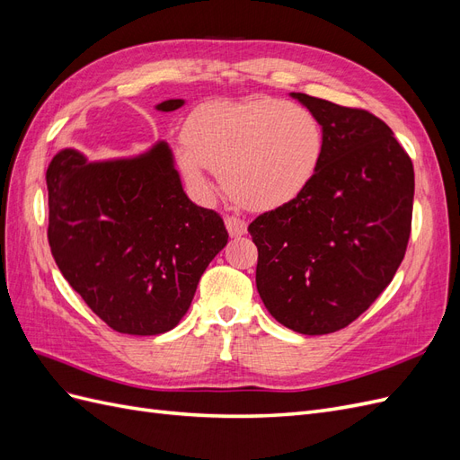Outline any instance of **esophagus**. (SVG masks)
<instances>
[{
    "mask_svg": "<svg viewBox=\"0 0 460 460\" xmlns=\"http://www.w3.org/2000/svg\"><path fill=\"white\" fill-rule=\"evenodd\" d=\"M225 225H226V230L230 234V238H242V235L247 234V222L242 220V218L226 217L225 218Z\"/></svg>",
    "mask_w": 460,
    "mask_h": 460,
    "instance_id": "1",
    "label": "esophagus"
}]
</instances>
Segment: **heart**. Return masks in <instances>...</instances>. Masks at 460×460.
Returning a JSON list of instances; mask_svg holds the SVG:
<instances>
[{"instance_id": "heart-1", "label": "heart", "mask_w": 460, "mask_h": 460, "mask_svg": "<svg viewBox=\"0 0 460 460\" xmlns=\"http://www.w3.org/2000/svg\"><path fill=\"white\" fill-rule=\"evenodd\" d=\"M178 166L199 191H211L207 169L249 211L269 213L301 198L324 157L320 120L280 100L213 102L190 115Z\"/></svg>"}]
</instances>
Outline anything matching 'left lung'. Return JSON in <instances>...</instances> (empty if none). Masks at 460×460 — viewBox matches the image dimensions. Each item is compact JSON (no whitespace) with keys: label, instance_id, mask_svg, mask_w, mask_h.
Wrapping results in <instances>:
<instances>
[{"label":"left lung","instance_id":"8db88e82","mask_svg":"<svg viewBox=\"0 0 460 460\" xmlns=\"http://www.w3.org/2000/svg\"><path fill=\"white\" fill-rule=\"evenodd\" d=\"M320 120L324 157L301 198L257 217V291L286 328L323 336L363 314L394 280L411 234L414 169L384 120L289 93Z\"/></svg>","mask_w":460,"mask_h":460}]
</instances>
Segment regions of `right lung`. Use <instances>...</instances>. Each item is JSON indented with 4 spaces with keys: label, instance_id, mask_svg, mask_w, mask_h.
<instances>
[{
    "label": "right lung",
    "instance_id": "1",
    "mask_svg": "<svg viewBox=\"0 0 460 460\" xmlns=\"http://www.w3.org/2000/svg\"><path fill=\"white\" fill-rule=\"evenodd\" d=\"M184 103L155 109L171 113ZM46 184L53 259L88 307L130 336L172 330L228 232L186 196L171 146L159 140L137 155L102 161L65 147Z\"/></svg>",
    "mask_w": 460,
    "mask_h": 460
}]
</instances>
